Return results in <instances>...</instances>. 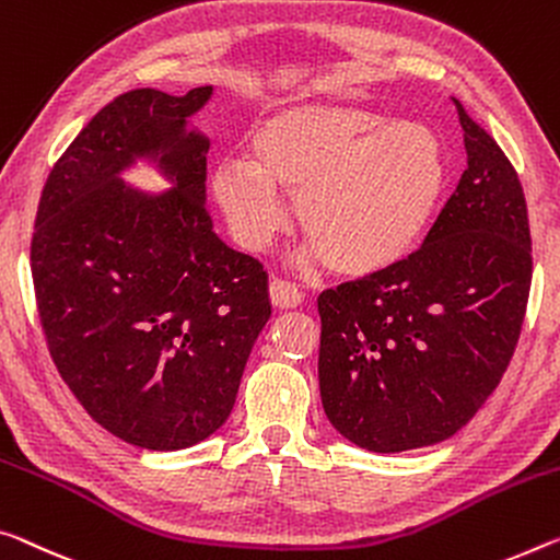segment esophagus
<instances>
[{
	"mask_svg": "<svg viewBox=\"0 0 560 560\" xmlns=\"http://www.w3.org/2000/svg\"><path fill=\"white\" fill-rule=\"evenodd\" d=\"M269 296H271V304L277 308H296L301 306V301H304L296 283L283 281V279H273L269 283Z\"/></svg>",
	"mask_w": 560,
	"mask_h": 560,
	"instance_id": "1",
	"label": "esophagus"
}]
</instances>
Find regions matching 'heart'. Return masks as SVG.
<instances>
[{
  "label": "heart",
  "instance_id": "1",
  "mask_svg": "<svg viewBox=\"0 0 560 560\" xmlns=\"http://www.w3.org/2000/svg\"><path fill=\"white\" fill-rule=\"evenodd\" d=\"M209 184L248 252H261L287 226L283 191L328 269L369 279L401 264L431 232L446 199L448 156L421 121H386L359 104L301 102L256 121L244 162H221Z\"/></svg>",
  "mask_w": 560,
  "mask_h": 560
}]
</instances>
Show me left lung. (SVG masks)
<instances>
[{"instance_id": "left-lung-1", "label": "left lung", "mask_w": 560, "mask_h": 560, "mask_svg": "<svg viewBox=\"0 0 560 560\" xmlns=\"http://www.w3.org/2000/svg\"><path fill=\"white\" fill-rule=\"evenodd\" d=\"M468 166L423 246L318 296V388L343 439L376 454L446 441L499 386L530 291L516 168L458 100Z\"/></svg>"}]
</instances>
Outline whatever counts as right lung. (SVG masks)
I'll list each match as a JSON object with an SVG mask.
<instances>
[{"instance_id":"right-lung-1","label":"right lung","mask_w":560,"mask_h":560,"mask_svg":"<svg viewBox=\"0 0 560 560\" xmlns=\"http://www.w3.org/2000/svg\"><path fill=\"white\" fill-rule=\"evenodd\" d=\"M214 86L135 89L79 131L44 184L32 279L57 371L92 419L131 446L179 451L232 413L271 316L269 277L207 211L209 139L189 119ZM149 161L173 189L120 179Z\"/></svg>"}]
</instances>
